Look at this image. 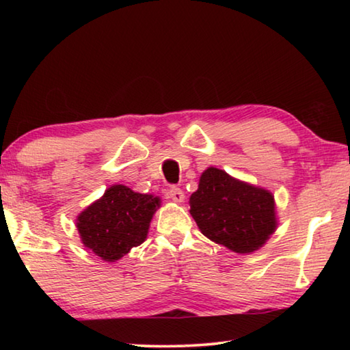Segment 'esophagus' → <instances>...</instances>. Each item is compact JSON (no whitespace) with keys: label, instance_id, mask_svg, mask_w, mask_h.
<instances>
[{"label":"esophagus","instance_id":"1","mask_svg":"<svg viewBox=\"0 0 350 350\" xmlns=\"http://www.w3.org/2000/svg\"><path fill=\"white\" fill-rule=\"evenodd\" d=\"M168 198L171 200H174V202L180 204V202H183V199H185V194H183V191H182L180 188L173 187V188L168 189Z\"/></svg>","mask_w":350,"mask_h":350}]
</instances>
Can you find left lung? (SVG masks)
<instances>
[{
	"mask_svg": "<svg viewBox=\"0 0 350 350\" xmlns=\"http://www.w3.org/2000/svg\"><path fill=\"white\" fill-rule=\"evenodd\" d=\"M189 215L200 233L239 254L264 247L278 227L271 191L208 167L189 196Z\"/></svg>",
	"mask_w": 350,
	"mask_h": 350,
	"instance_id": "8db88e82",
	"label": "left lung"
}]
</instances>
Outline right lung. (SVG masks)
Masks as SVG:
<instances>
[{
	"mask_svg": "<svg viewBox=\"0 0 350 350\" xmlns=\"http://www.w3.org/2000/svg\"><path fill=\"white\" fill-rule=\"evenodd\" d=\"M161 198L134 191L126 185H111L103 196L77 216L83 245L106 260L116 262L146 239Z\"/></svg>",
	"mask_w": 350,
	"mask_h": 350,
	"instance_id": "1",
	"label": "right lung"
}]
</instances>
